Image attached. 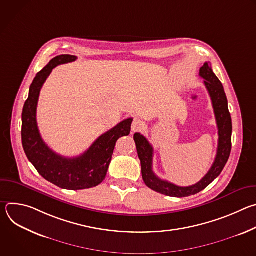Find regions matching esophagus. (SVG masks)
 <instances>
[{"label":"esophagus","mask_w":256,"mask_h":256,"mask_svg":"<svg viewBox=\"0 0 256 256\" xmlns=\"http://www.w3.org/2000/svg\"><path fill=\"white\" fill-rule=\"evenodd\" d=\"M142 128H144V122H140V120H138V118H134V120H132V132H138V130H140Z\"/></svg>","instance_id":"1"}]
</instances>
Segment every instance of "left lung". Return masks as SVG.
<instances>
[{"instance_id":"obj_1","label":"left lung","mask_w":256,"mask_h":256,"mask_svg":"<svg viewBox=\"0 0 256 256\" xmlns=\"http://www.w3.org/2000/svg\"><path fill=\"white\" fill-rule=\"evenodd\" d=\"M200 76L204 80V85L212 99L214 112L218 130V142L216 156L208 172L198 184L190 186H178L171 182L160 179L153 172V147L142 134L136 132V142L138 159L140 160L142 180L149 188L156 192L173 198H186L194 196L204 190L208 186L221 174L231 153L232 148V120L228 109V100L221 81L214 74L208 64H204L200 70Z\"/></svg>"}]
</instances>
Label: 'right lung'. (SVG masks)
I'll return each mask as SVG.
<instances>
[{
	"instance_id": "right-lung-1",
	"label": "right lung",
	"mask_w": 256,
	"mask_h": 256,
	"mask_svg": "<svg viewBox=\"0 0 256 256\" xmlns=\"http://www.w3.org/2000/svg\"><path fill=\"white\" fill-rule=\"evenodd\" d=\"M77 56L62 54L52 58L34 78L22 112V144L28 160L35 169L52 184L70 190L97 186L105 179L118 140L128 136L132 118L120 122L110 130L101 134L81 156L66 158L50 150L44 142L36 122L40 90L58 64L75 62Z\"/></svg>"
}]
</instances>
